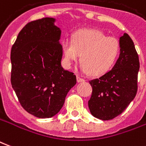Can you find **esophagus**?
<instances>
[{"label":"esophagus","instance_id":"obj_1","mask_svg":"<svg viewBox=\"0 0 146 146\" xmlns=\"http://www.w3.org/2000/svg\"><path fill=\"white\" fill-rule=\"evenodd\" d=\"M76 80H77V82L78 83H81V82H84V80L82 79V78H80V76H76Z\"/></svg>","mask_w":146,"mask_h":146}]
</instances>
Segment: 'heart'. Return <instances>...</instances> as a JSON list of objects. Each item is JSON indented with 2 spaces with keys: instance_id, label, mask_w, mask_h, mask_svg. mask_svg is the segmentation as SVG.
Segmentation results:
<instances>
[{
  "instance_id": "b5f03b06",
  "label": "heart",
  "mask_w": 146,
  "mask_h": 146,
  "mask_svg": "<svg viewBox=\"0 0 146 146\" xmlns=\"http://www.w3.org/2000/svg\"><path fill=\"white\" fill-rule=\"evenodd\" d=\"M119 43L97 30H81L74 33L72 40L62 42L65 64L70 68L81 55L80 70L94 76L107 73L115 65L119 54Z\"/></svg>"
}]
</instances>
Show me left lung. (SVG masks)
Here are the masks:
<instances>
[{
	"instance_id": "obj_1",
	"label": "left lung",
	"mask_w": 146,
	"mask_h": 146,
	"mask_svg": "<svg viewBox=\"0 0 146 146\" xmlns=\"http://www.w3.org/2000/svg\"><path fill=\"white\" fill-rule=\"evenodd\" d=\"M119 56L112 70L90 80L92 87L88 107L92 116L109 120L122 113L138 90L139 59L134 42L127 33L119 37Z\"/></svg>"
}]
</instances>
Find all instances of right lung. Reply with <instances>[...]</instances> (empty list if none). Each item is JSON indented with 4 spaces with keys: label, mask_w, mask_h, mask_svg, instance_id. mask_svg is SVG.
<instances>
[{
    "label": "right lung",
    "mask_w": 146,
    "mask_h": 146,
    "mask_svg": "<svg viewBox=\"0 0 146 146\" xmlns=\"http://www.w3.org/2000/svg\"><path fill=\"white\" fill-rule=\"evenodd\" d=\"M55 22L43 18L27 24L11 51V86L24 110L38 118L55 116L76 84L61 65L62 30Z\"/></svg>",
    "instance_id": "right-lung-1"
}]
</instances>
